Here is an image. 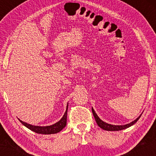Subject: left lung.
I'll use <instances>...</instances> for the list:
<instances>
[{
	"label": "left lung",
	"instance_id": "left-lung-1",
	"mask_svg": "<svg viewBox=\"0 0 156 156\" xmlns=\"http://www.w3.org/2000/svg\"><path fill=\"white\" fill-rule=\"evenodd\" d=\"M92 110L93 115H94V119H95L96 122H97V124H98V126H99L100 128H101L102 129H103L105 130H109V131H116V130H121L125 129V128H129V127L131 126V125H133V124H135V123L138 120H139V119L140 118L141 115H141L139 116V117H138L136 119H135V120L132 122L129 123V124H127V125H113L108 124V123H105L103 121H102L101 119H100L99 117H98V116L97 115L95 112L94 111V109L92 108Z\"/></svg>",
	"mask_w": 156,
	"mask_h": 156
}]
</instances>
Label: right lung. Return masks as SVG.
Wrapping results in <instances>:
<instances>
[{
  "instance_id": "add662e5",
  "label": "right lung",
  "mask_w": 156,
  "mask_h": 156,
  "mask_svg": "<svg viewBox=\"0 0 156 156\" xmlns=\"http://www.w3.org/2000/svg\"><path fill=\"white\" fill-rule=\"evenodd\" d=\"M67 108L66 110L65 113H64L63 117L60 119V121H58V122H56L54 125H50V126H44V127H41V126H34V125H31L30 124H27L26 122L21 121L20 119H19L20 122L23 125L28 128V129H30L32 131L35 132L37 133H40V134H53V133H56L61 131L64 127L67 125Z\"/></svg>"
}]
</instances>
